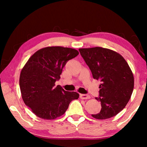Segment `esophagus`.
<instances>
[{
    "label": "esophagus",
    "instance_id": "34e87169",
    "mask_svg": "<svg viewBox=\"0 0 147 147\" xmlns=\"http://www.w3.org/2000/svg\"><path fill=\"white\" fill-rule=\"evenodd\" d=\"M80 97L81 99H89L90 98V96L87 94H80Z\"/></svg>",
    "mask_w": 147,
    "mask_h": 147
}]
</instances>
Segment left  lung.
I'll return each instance as SVG.
<instances>
[{"mask_svg":"<svg viewBox=\"0 0 147 147\" xmlns=\"http://www.w3.org/2000/svg\"><path fill=\"white\" fill-rule=\"evenodd\" d=\"M79 51L93 78L101 82L99 96L95 99L100 102L102 108L92 117L106 119L115 116L125 108L133 92L134 75L128 63L121 54L102 47Z\"/></svg>","mask_w":147,"mask_h":147,"instance_id":"left-lung-1","label":"left lung"}]
</instances>
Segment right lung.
I'll return each mask as SVG.
<instances>
[{"label":"right lung","instance_id":"right-lung-1","mask_svg":"<svg viewBox=\"0 0 147 147\" xmlns=\"http://www.w3.org/2000/svg\"><path fill=\"white\" fill-rule=\"evenodd\" d=\"M79 53L62 47H48L36 52L22 69L19 86L24 104L39 118L52 120L63 115L79 94L66 91L55 82L69 60Z\"/></svg>","mask_w":147,"mask_h":147}]
</instances>
